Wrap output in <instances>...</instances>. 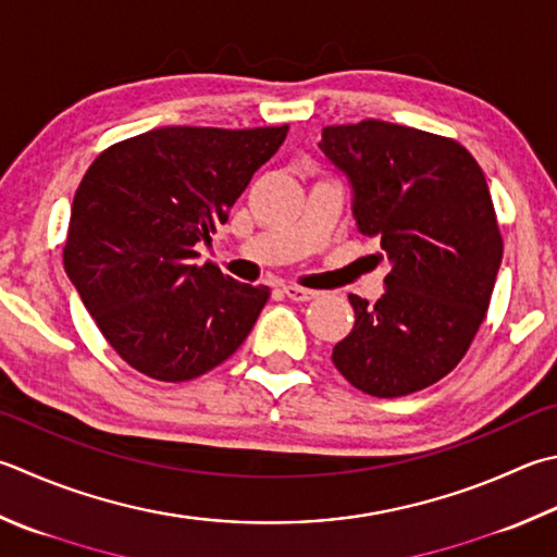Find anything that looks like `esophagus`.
<instances>
[{
  "label": "esophagus",
  "mask_w": 557,
  "mask_h": 557,
  "mask_svg": "<svg viewBox=\"0 0 557 557\" xmlns=\"http://www.w3.org/2000/svg\"><path fill=\"white\" fill-rule=\"evenodd\" d=\"M283 296L296 300V302H308L312 298H318V290L300 288V286H283Z\"/></svg>",
  "instance_id": "esophagus-1"
}]
</instances>
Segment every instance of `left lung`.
<instances>
[{"instance_id": "1", "label": "left lung", "mask_w": 557, "mask_h": 557, "mask_svg": "<svg viewBox=\"0 0 557 557\" xmlns=\"http://www.w3.org/2000/svg\"><path fill=\"white\" fill-rule=\"evenodd\" d=\"M320 150L391 264L375 306L349 296L356 322L332 361L373 397L422 391L456 369L490 308L502 237L485 174L456 140L373 119L327 125Z\"/></svg>"}]
</instances>
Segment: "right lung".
Returning a JSON list of instances; mask_svg holds the SVG:
<instances>
[{"instance_id": "obj_1", "label": "right lung", "mask_w": 557, "mask_h": 557, "mask_svg": "<svg viewBox=\"0 0 557 557\" xmlns=\"http://www.w3.org/2000/svg\"><path fill=\"white\" fill-rule=\"evenodd\" d=\"M278 128H154L101 152L72 201L65 271L125 363L182 383L230 359L269 300L198 267L251 174L286 140Z\"/></svg>"}]
</instances>
